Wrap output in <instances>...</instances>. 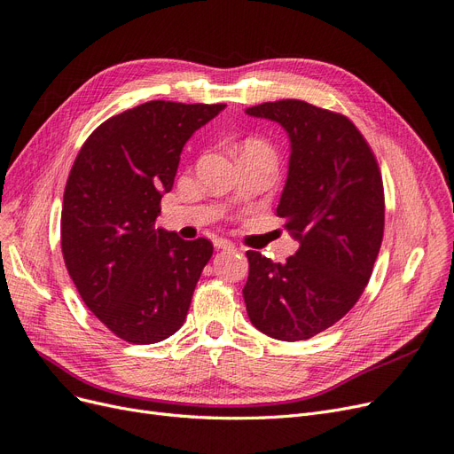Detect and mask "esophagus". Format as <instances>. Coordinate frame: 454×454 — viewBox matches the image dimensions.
<instances>
[{"mask_svg": "<svg viewBox=\"0 0 454 454\" xmlns=\"http://www.w3.org/2000/svg\"><path fill=\"white\" fill-rule=\"evenodd\" d=\"M213 245H215L216 248H221V250H231V248H233V243H230V241L224 239V238H216V239L213 241Z\"/></svg>", "mask_w": 454, "mask_h": 454, "instance_id": "obj_1", "label": "esophagus"}]
</instances>
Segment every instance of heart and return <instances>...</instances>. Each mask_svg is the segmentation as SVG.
<instances>
[{
  "instance_id": "1",
  "label": "heart",
  "mask_w": 454,
  "mask_h": 454,
  "mask_svg": "<svg viewBox=\"0 0 454 454\" xmlns=\"http://www.w3.org/2000/svg\"><path fill=\"white\" fill-rule=\"evenodd\" d=\"M250 151H265V153H273L270 144L260 140V138H247L239 147V155L241 153H250Z\"/></svg>"
}]
</instances>
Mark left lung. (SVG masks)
<instances>
[{"instance_id": "1", "label": "left lung", "mask_w": 454, "mask_h": 454, "mask_svg": "<svg viewBox=\"0 0 454 454\" xmlns=\"http://www.w3.org/2000/svg\"><path fill=\"white\" fill-rule=\"evenodd\" d=\"M245 112L288 132L290 168L277 215L299 241L284 263L248 250L247 314L267 337L307 340L346 316L372 275L385 223L378 160L342 114L297 98Z\"/></svg>"}]
</instances>
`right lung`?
I'll return each instance as SVG.
<instances>
[{
    "instance_id": "add662e5",
    "label": "right lung",
    "mask_w": 454,
    "mask_h": 454,
    "mask_svg": "<svg viewBox=\"0 0 454 454\" xmlns=\"http://www.w3.org/2000/svg\"><path fill=\"white\" fill-rule=\"evenodd\" d=\"M226 105L149 100L98 125L65 184L61 253L86 307L115 337L155 344L187 317L213 254L155 226L183 145Z\"/></svg>"
}]
</instances>
